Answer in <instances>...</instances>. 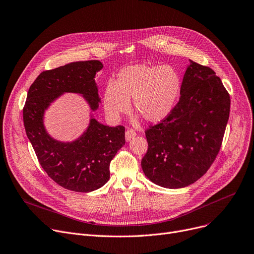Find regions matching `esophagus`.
<instances>
[{
	"label": "esophagus",
	"mask_w": 254,
	"mask_h": 254,
	"mask_svg": "<svg viewBox=\"0 0 254 254\" xmlns=\"http://www.w3.org/2000/svg\"><path fill=\"white\" fill-rule=\"evenodd\" d=\"M136 131L134 130V129H131V128H128V129H127V131H126V140L127 141H130L131 139H134L135 137H136Z\"/></svg>",
	"instance_id": "34e87169"
}]
</instances>
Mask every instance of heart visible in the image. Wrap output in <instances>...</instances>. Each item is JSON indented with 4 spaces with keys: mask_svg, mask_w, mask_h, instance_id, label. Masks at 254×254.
<instances>
[{
    "mask_svg": "<svg viewBox=\"0 0 254 254\" xmlns=\"http://www.w3.org/2000/svg\"><path fill=\"white\" fill-rule=\"evenodd\" d=\"M181 90L182 78L175 66L138 64L118 72L113 84L106 86L103 103L108 115L118 118L129 111V100L134 99L135 111L156 124L171 114Z\"/></svg>",
    "mask_w": 254,
    "mask_h": 254,
    "instance_id": "1",
    "label": "heart"
}]
</instances>
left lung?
<instances>
[{"instance_id": "left-lung-1", "label": "left lung", "mask_w": 254, "mask_h": 254, "mask_svg": "<svg viewBox=\"0 0 254 254\" xmlns=\"http://www.w3.org/2000/svg\"><path fill=\"white\" fill-rule=\"evenodd\" d=\"M231 98L216 73L190 61L179 102L171 114L145 130L148 149L144 174L166 189H181L201 178L220 150Z\"/></svg>"}]
</instances>
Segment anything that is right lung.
Instances as JSON below:
<instances>
[{"instance_id":"obj_1","label":"right lung","mask_w":254,"mask_h":254,"mask_svg":"<svg viewBox=\"0 0 254 254\" xmlns=\"http://www.w3.org/2000/svg\"><path fill=\"white\" fill-rule=\"evenodd\" d=\"M102 68L100 61H85L43 71L30 86L22 110L26 136L40 165L53 181L72 191L89 192L109 180L110 163L126 144V128L104 126L91 119L81 138L62 143L46 132L43 113L63 92L81 93L96 110L100 99L93 78Z\"/></svg>"}]
</instances>
